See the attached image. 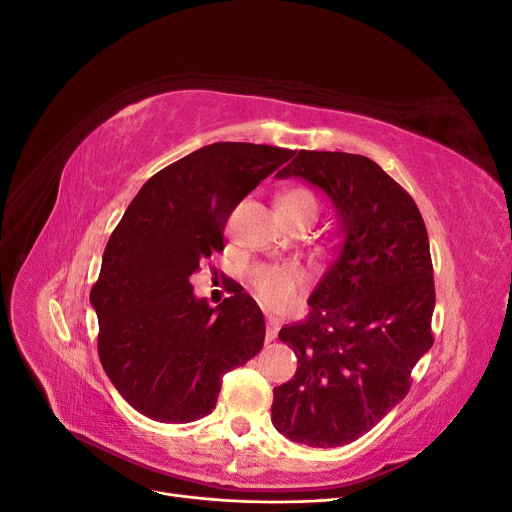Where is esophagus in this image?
<instances>
[{"mask_svg": "<svg viewBox=\"0 0 512 512\" xmlns=\"http://www.w3.org/2000/svg\"><path fill=\"white\" fill-rule=\"evenodd\" d=\"M277 331H280V320L273 318V316H269V318H267V335H265L267 344H269V342H273V339L277 337Z\"/></svg>", "mask_w": 512, "mask_h": 512, "instance_id": "obj_1", "label": "esophagus"}]
</instances>
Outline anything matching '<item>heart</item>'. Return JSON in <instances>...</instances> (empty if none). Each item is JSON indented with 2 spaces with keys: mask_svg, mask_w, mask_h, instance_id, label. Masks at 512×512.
<instances>
[{
  "mask_svg": "<svg viewBox=\"0 0 512 512\" xmlns=\"http://www.w3.org/2000/svg\"><path fill=\"white\" fill-rule=\"evenodd\" d=\"M277 209L292 215H307L316 220L318 198L305 188H292L282 194ZM305 284V273L294 262L282 265H258L252 269V286L258 299L269 307H284Z\"/></svg>",
  "mask_w": 512,
  "mask_h": 512,
  "instance_id": "obj_1",
  "label": "heart"
}]
</instances>
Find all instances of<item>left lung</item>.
<instances>
[{
	"mask_svg": "<svg viewBox=\"0 0 512 512\" xmlns=\"http://www.w3.org/2000/svg\"><path fill=\"white\" fill-rule=\"evenodd\" d=\"M275 177L331 198L342 245L307 299V320L280 331L299 367L273 389L271 423L292 442L342 446L408 395L433 344L427 228L412 196L365 156L299 151Z\"/></svg>",
	"mask_w": 512,
	"mask_h": 512,
	"instance_id": "left-lung-1",
	"label": "left lung"
}]
</instances>
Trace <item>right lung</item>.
<instances>
[{"label": "right lung", "mask_w": 512, "mask_h": 512, "mask_svg": "<svg viewBox=\"0 0 512 512\" xmlns=\"http://www.w3.org/2000/svg\"><path fill=\"white\" fill-rule=\"evenodd\" d=\"M252 143L200 147L153 175L113 230L91 288L100 361L128 404L160 423L207 416L226 371L265 344V316L232 290L218 307L196 299L190 275L224 250L228 215L292 158Z\"/></svg>", "instance_id": "1"}]
</instances>
